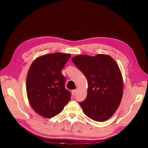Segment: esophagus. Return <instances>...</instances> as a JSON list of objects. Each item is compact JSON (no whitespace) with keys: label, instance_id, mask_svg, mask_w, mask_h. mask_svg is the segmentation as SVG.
Instances as JSON below:
<instances>
[{"label":"esophagus","instance_id":"esophagus-1","mask_svg":"<svg viewBox=\"0 0 148 148\" xmlns=\"http://www.w3.org/2000/svg\"><path fill=\"white\" fill-rule=\"evenodd\" d=\"M71 93H72V95L73 96H75V95H76V93H77V89H74V90L71 91Z\"/></svg>","mask_w":148,"mask_h":148}]
</instances>
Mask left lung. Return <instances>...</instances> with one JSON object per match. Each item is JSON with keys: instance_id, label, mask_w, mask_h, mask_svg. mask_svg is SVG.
Returning a JSON list of instances; mask_svg holds the SVG:
<instances>
[{"instance_id": "8db88e82", "label": "left lung", "mask_w": 148, "mask_h": 148, "mask_svg": "<svg viewBox=\"0 0 148 148\" xmlns=\"http://www.w3.org/2000/svg\"><path fill=\"white\" fill-rule=\"evenodd\" d=\"M88 81V94L79 102L87 117L97 122L110 118L117 110L123 95L122 74L116 62L109 56H77L71 59Z\"/></svg>"}]
</instances>
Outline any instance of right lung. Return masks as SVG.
Instances as JSON below:
<instances>
[{
  "mask_svg": "<svg viewBox=\"0 0 148 148\" xmlns=\"http://www.w3.org/2000/svg\"><path fill=\"white\" fill-rule=\"evenodd\" d=\"M70 57L69 53H49L37 58L29 67L26 78L29 102L44 117L59 114L71 99V92L65 88V77L61 72Z\"/></svg>",
  "mask_w": 148,
  "mask_h": 148,
  "instance_id": "obj_1",
  "label": "right lung"
}]
</instances>
